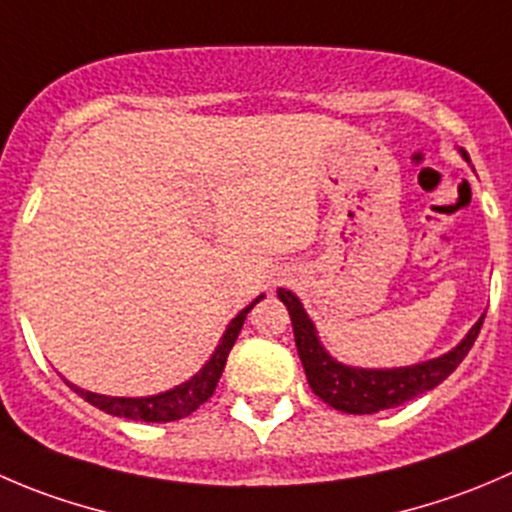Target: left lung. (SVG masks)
<instances>
[{"label": "left lung", "mask_w": 512, "mask_h": 512, "mask_svg": "<svg viewBox=\"0 0 512 512\" xmlns=\"http://www.w3.org/2000/svg\"><path fill=\"white\" fill-rule=\"evenodd\" d=\"M460 155L470 162L468 152L460 150ZM277 297L290 312L297 355L305 367L312 393L325 400L330 408L350 415H372L377 410L398 408V405L438 388L440 382L465 360L485 320V315L480 317L453 350L433 357V360L408 367H352L345 362H337L322 347L315 322L310 320L295 292L280 287Z\"/></svg>", "instance_id": "1"}]
</instances>
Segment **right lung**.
Returning a JSON list of instances; mask_svg holds the SVG:
<instances>
[{"mask_svg":"<svg viewBox=\"0 0 512 512\" xmlns=\"http://www.w3.org/2000/svg\"><path fill=\"white\" fill-rule=\"evenodd\" d=\"M265 295L255 297L245 310L237 312V317H232L230 325H227L225 335L220 337V345L215 347L210 360L202 365V370L197 375H192L190 380H185L182 385H175L172 390L165 393L147 395V398H112V395H99L89 393V390L77 388L67 380L69 388L79 395V398L87 400L94 408L104 410L107 415L114 418H127V420H142V423H172V420H182L190 413H195L202 403L212 398L217 382H220L222 370H225L227 355H230L232 345H235L237 335L242 330V322H245L247 312L257 305Z\"/></svg>","mask_w":512,"mask_h":512,"instance_id":"right-lung-1","label":"right lung"}]
</instances>
